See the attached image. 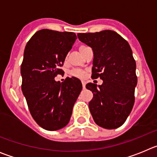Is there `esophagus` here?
Returning a JSON list of instances; mask_svg holds the SVG:
<instances>
[{
  "instance_id": "1",
  "label": "esophagus",
  "mask_w": 157,
  "mask_h": 157,
  "mask_svg": "<svg viewBox=\"0 0 157 157\" xmlns=\"http://www.w3.org/2000/svg\"><path fill=\"white\" fill-rule=\"evenodd\" d=\"M82 87H83V89H85L86 88V82L84 81H82Z\"/></svg>"
}]
</instances>
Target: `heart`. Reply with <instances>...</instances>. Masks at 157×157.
Here are the masks:
<instances>
[{
  "label": "heart",
  "mask_w": 157,
  "mask_h": 157,
  "mask_svg": "<svg viewBox=\"0 0 157 157\" xmlns=\"http://www.w3.org/2000/svg\"><path fill=\"white\" fill-rule=\"evenodd\" d=\"M86 48H88V47L85 46V45H82V46H80L79 48H78V50H79L80 53H81L82 55H83L84 50H85ZM71 74L75 76H78V77H82V76L84 75V71H82L81 70H78V69H75V70H73L71 71Z\"/></svg>",
  "instance_id": "heart-1"
}]
</instances>
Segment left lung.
<instances>
[{"mask_svg": "<svg viewBox=\"0 0 157 157\" xmlns=\"http://www.w3.org/2000/svg\"><path fill=\"white\" fill-rule=\"evenodd\" d=\"M77 35L94 52L92 78L103 80L101 85L90 82L86 86L94 94L89 103L93 119L103 128H118L126 121L134 104L138 78L132 50L113 30Z\"/></svg>", "mask_w": 157, "mask_h": 157, "instance_id": "obj_1", "label": "left lung"}]
</instances>
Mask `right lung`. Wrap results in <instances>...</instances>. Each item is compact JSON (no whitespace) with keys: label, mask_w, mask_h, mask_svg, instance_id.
Listing matches in <instances>:
<instances>
[{"label":"right lung","mask_w":157,"mask_h":157,"mask_svg":"<svg viewBox=\"0 0 157 157\" xmlns=\"http://www.w3.org/2000/svg\"><path fill=\"white\" fill-rule=\"evenodd\" d=\"M77 39L73 32L43 29L27 43L21 64L22 91L36 123L47 130H57L67 125L72 109L82 86L75 77L63 82L54 78L67 54Z\"/></svg>","instance_id":"right-lung-1"}]
</instances>
